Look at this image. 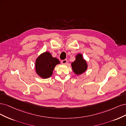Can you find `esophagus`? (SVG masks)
I'll list each match as a JSON object with an SVG mask.
<instances>
[{"label":"esophagus","instance_id":"34e87169","mask_svg":"<svg viewBox=\"0 0 126 126\" xmlns=\"http://www.w3.org/2000/svg\"><path fill=\"white\" fill-rule=\"evenodd\" d=\"M67 61L66 59L63 60H62V61H61V63H62V64H65L67 63Z\"/></svg>","mask_w":126,"mask_h":126}]
</instances>
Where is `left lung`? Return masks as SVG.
Here are the masks:
<instances>
[{
  "label": "left lung",
  "instance_id": "obj_1",
  "mask_svg": "<svg viewBox=\"0 0 126 126\" xmlns=\"http://www.w3.org/2000/svg\"><path fill=\"white\" fill-rule=\"evenodd\" d=\"M76 60L71 64L73 71L77 75H80L86 71L87 64L83 58L82 54H78L76 56Z\"/></svg>",
  "mask_w": 126,
  "mask_h": 126
}]
</instances>
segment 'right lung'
<instances>
[{
  "label": "right lung",
  "mask_w": 126,
  "mask_h": 126,
  "mask_svg": "<svg viewBox=\"0 0 126 126\" xmlns=\"http://www.w3.org/2000/svg\"><path fill=\"white\" fill-rule=\"evenodd\" d=\"M60 62L58 59L52 57L50 53L46 52L40 54L35 61V71L37 74L43 79L51 76L54 68Z\"/></svg>",
  "instance_id": "right-lung-1"
}]
</instances>
